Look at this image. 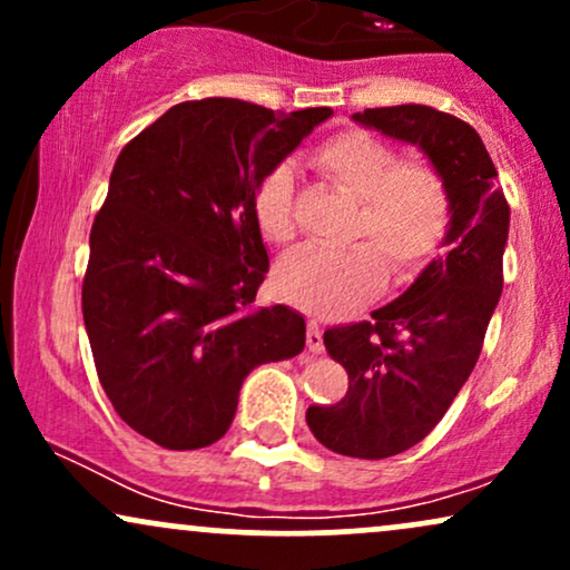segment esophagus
<instances>
[{
	"instance_id": "obj_1",
	"label": "esophagus",
	"mask_w": 570,
	"mask_h": 570,
	"mask_svg": "<svg viewBox=\"0 0 570 570\" xmlns=\"http://www.w3.org/2000/svg\"><path fill=\"white\" fill-rule=\"evenodd\" d=\"M307 351L322 353L324 351V335L318 322H307Z\"/></svg>"
}]
</instances>
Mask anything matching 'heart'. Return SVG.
<instances>
[{
  "mask_svg": "<svg viewBox=\"0 0 570 570\" xmlns=\"http://www.w3.org/2000/svg\"><path fill=\"white\" fill-rule=\"evenodd\" d=\"M326 179L358 200L343 248H303L281 259L273 273L276 292L289 303L335 313L372 297L383 281L404 278L440 246L450 219V195L442 174L421 160H399V153L364 130L326 139L313 153ZM254 217L271 244L286 246L297 235L294 174L276 166L254 193Z\"/></svg>",
  "mask_w": 570,
  "mask_h": 570,
  "instance_id": "heart-1",
  "label": "heart"
}]
</instances>
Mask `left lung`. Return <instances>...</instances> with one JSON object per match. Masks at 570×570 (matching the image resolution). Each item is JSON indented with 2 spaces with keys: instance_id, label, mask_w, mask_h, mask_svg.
Here are the masks:
<instances>
[{
  "instance_id": "obj_1",
  "label": "left lung",
  "mask_w": 570,
  "mask_h": 570,
  "mask_svg": "<svg viewBox=\"0 0 570 570\" xmlns=\"http://www.w3.org/2000/svg\"><path fill=\"white\" fill-rule=\"evenodd\" d=\"M353 120L421 147L450 195L448 254L431 259L402 297L372 311V322L324 332L330 356L348 372V391L337 404L307 407V426L340 455L377 461L421 442L472 375L503 289L509 206L469 122L423 104L364 109Z\"/></svg>"
}]
</instances>
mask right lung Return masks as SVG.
<instances>
[{"instance_id": "add662e5", "label": "right lung", "mask_w": 570, "mask_h": 570, "mask_svg": "<svg viewBox=\"0 0 570 570\" xmlns=\"http://www.w3.org/2000/svg\"><path fill=\"white\" fill-rule=\"evenodd\" d=\"M326 117L203 98L122 147L90 230L82 318L117 415L160 448L217 442L248 372L305 348L297 311L254 307L271 267L254 193Z\"/></svg>"}]
</instances>
